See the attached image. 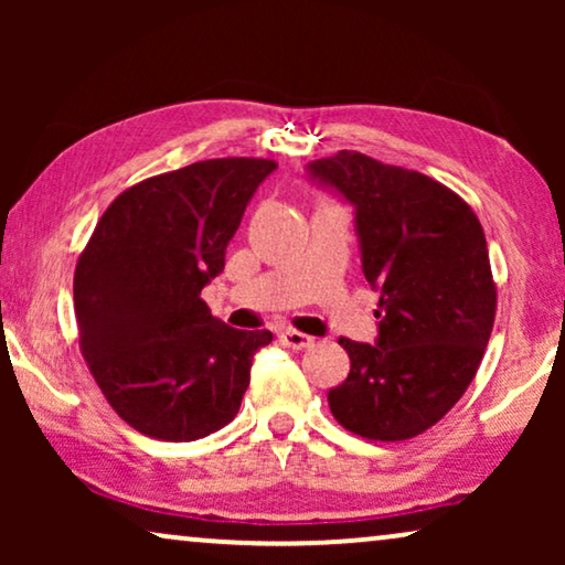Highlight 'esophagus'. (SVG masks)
Returning a JSON list of instances; mask_svg holds the SVG:
<instances>
[{
	"label": "esophagus",
	"mask_w": 565,
	"mask_h": 565,
	"mask_svg": "<svg viewBox=\"0 0 565 565\" xmlns=\"http://www.w3.org/2000/svg\"><path fill=\"white\" fill-rule=\"evenodd\" d=\"M280 342L288 347V350H306V347H313V337L303 334V331L285 329L280 334Z\"/></svg>",
	"instance_id": "obj_1"
}]
</instances>
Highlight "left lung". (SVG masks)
Returning a JSON list of instances; mask_svg holds the SVG:
<instances>
[{
	"label": "left lung",
	"instance_id": "1",
	"mask_svg": "<svg viewBox=\"0 0 565 565\" xmlns=\"http://www.w3.org/2000/svg\"><path fill=\"white\" fill-rule=\"evenodd\" d=\"M308 172L354 205L365 280L381 292L377 344L339 339L350 375L329 408L352 435L412 439L458 404L489 344L497 282L481 221L443 182L360 151Z\"/></svg>",
	"mask_w": 565,
	"mask_h": 565
}]
</instances>
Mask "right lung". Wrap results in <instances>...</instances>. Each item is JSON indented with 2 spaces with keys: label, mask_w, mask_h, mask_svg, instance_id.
<instances>
[{
  "label": "right lung",
  "mask_w": 565,
  "mask_h": 565,
  "mask_svg": "<svg viewBox=\"0 0 565 565\" xmlns=\"http://www.w3.org/2000/svg\"><path fill=\"white\" fill-rule=\"evenodd\" d=\"M273 159H205L122 190L74 269L79 350L107 404L146 437L192 443L234 419L267 329L213 319L200 290L226 265Z\"/></svg>",
  "instance_id": "right-lung-1"
}]
</instances>
